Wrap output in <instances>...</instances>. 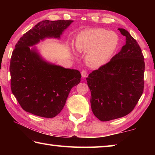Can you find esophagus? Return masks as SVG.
Here are the masks:
<instances>
[{
    "instance_id": "esophagus-1",
    "label": "esophagus",
    "mask_w": 155,
    "mask_h": 155,
    "mask_svg": "<svg viewBox=\"0 0 155 155\" xmlns=\"http://www.w3.org/2000/svg\"><path fill=\"white\" fill-rule=\"evenodd\" d=\"M87 74V72L86 71V70H82V71H81V76H82L83 78L86 77Z\"/></svg>"
}]
</instances>
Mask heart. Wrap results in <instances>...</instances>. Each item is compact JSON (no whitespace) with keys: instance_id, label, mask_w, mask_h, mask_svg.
I'll return each mask as SVG.
<instances>
[{"instance_id":"obj_1","label":"heart","mask_w":155,"mask_h":155,"mask_svg":"<svg viewBox=\"0 0 155 155\" xmlns=\"http://www.w3.org/2000/svg\"><path fill=\"white\" fill-rule=\"evenodd\" d=\"M119 44L118 35L103 28L85 29L78 34L75 48L78 52H87L85 61L92 67H101L114 55Z\"/></svg>"}]
</instances>
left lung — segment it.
Masks as SVG:
<instances>
[{
    "mask_svg": "<svg viewBox=\"0 0 155 155\" xmlns=\"http://www.w3.org/2000/svg\"><path fill=\"white\" fill-rule=\"evenodd\" d=\"M126 44L110 61L94 70L86 78L91 91L94 115L106 122L124 117L133 111L144 88L143 55L140 46L124 28Z\"/></svg>",
    "mask_w": 155,
    "mask_h": 155,
    "instance_id": "left-lung-1",
    "label": "left lung"
}]
</instances>
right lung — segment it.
Listing matches in <instances>:
<instances>
[{
    "instance_id": "1",
    "label": "right lung",
    "mask_w": 155,
    "mask_h": 155,
    "mask_svg": "<svg viewBox=\"0 0 155 155\" xmlns=\"http://www.w3.org/2000/svg\"><path fill=\"white\" fill-rule=\"evenodd\" d=\"M73 20H43L20 38L10 61L11 89L21 107L38 116L58 115L71 89L81 81L77 70L47 62L35 48H30L46 38H60Z\"/></svg>"
}]
</instances>
